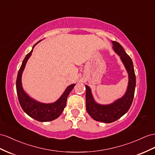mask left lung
Instances as JSON below:
<instances>
[{
	"label": "left lung",
	"mask_w": 155,
	"mask_h": 155,
	"mask_svg": "<svg viewBox=\"0 0 155 155\" xmlns=\"http://www.w3.org/2000/svg\"><path fill=\"white\" fill-rule=\"evenodd\" d=\"M114 51L120 57L128 74V85L125 94L109 105H101L95 101L92 91L86 85V107L89 115L96 121L110 123L116 121L126 114L132 104L136 88V74L132 59L123 47L116 41H112Z\"/></svg>",
	"instance_id": "left-lung-1"
}]
</instances>
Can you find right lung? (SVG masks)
<instances>
[{"label": "right lung", "mask_w": 155, "mask_h": 155, "mask_svg": "<svg viewBox=\"0 0 155 155\" xmlns=\"http://www.w3.org/2000/svg\"><path fill=\"white\" fill-rule=\"evenodd\" d=\"M40 41H39L37 43ZM37 44L33 46V49L30 52L26 55L20 69L18 71L16 79V90L19 104L23 111L36 120L40 122H48L55 120L61 115L66 106L67 97L71 91L74 88L75 84L69 85L65 89V92L63 93L61 97L56 101L51 104H43V103L38 102L31 98L26 94L24 90L23 89L21 84L22 73L25 69L27 61L31 55L34 47Z\"/></svg>", "instance_id": "obj_1"}]
</instances>
